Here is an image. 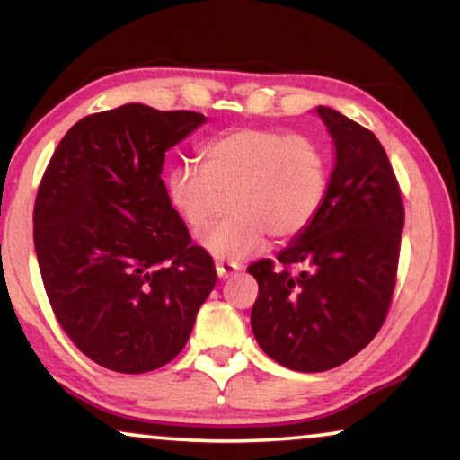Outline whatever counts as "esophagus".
<instances>
[{
  "label": "esophagus",
  "mask_w": 460,
  "mask_h": 460,
  "mask_svg": "<svg viewBox=\"0 0 460 460\" xmlns=\"http://www.w3.org/2000/svg\"><path fill=\"white\" fill-rule=\"evenodd\" d=\"M216 270L219 279H230V276H234L238 270H241V266H236V263H230V261H217Z\"/></svg>",
  "instance_id": "esophagus-1"
}]
</instances>
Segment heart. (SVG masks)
Segmentation results:
<instances>
[{"instance_id": "1", "label": "heart", "mask_w": 460, "mask_h": 460, "mask_svg": "<svg viewBox=\"0 0 460 460\" xmlns=\"http://www.w3.org/2000/svg\"><path fill=\"white\" fill-rule=\"evenodd\" d=\"M200 169L175 165L165 197L192 232H203L228 197L230 217L203 236V247L230 263L276 243L299 238L314 224L329 192V159L312 137L274 128H234L207 140Z\"/></svg>"}]
</instances>
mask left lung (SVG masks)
Returning <instances> with one entry per match:
<instances>
[{"label": "left lung", "mask_w": 460, "mask_h": 460, "mask_svg": "<svg viewBox=\"0 0 460 460\" xmlns=\"http://www.w3.org/2000/svg\"><path fill=\"white\" fill-rule=\"evenodd\" d=\"M337 148L314 224L279 257L247 268L260 293L251 329L282 367L323 373L348 362L385 323L398 276L404 203L373 131L318 106Z\"/></svg>", "instance_id": "1"}]
</instances>
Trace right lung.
<instances>
[{
	"label": "right lung",
	"mask_w": 460,
	"mask_h": 460,
	"mask_svg": "<svg viewBox=\"0 0 460 460\" xmlns=\"http://www.w3.org/2000/svg\"><path fill=\"white\" fill-rule=\"evenodd\" d=\"M200 123V112L144 104L93 112L66 131L37 188L33 241L54 316L115 373L173 360L216 287V263L161 178L167 150Z\"/></svg>",
	"instance_id": "obj_1"
}]
</instances>
